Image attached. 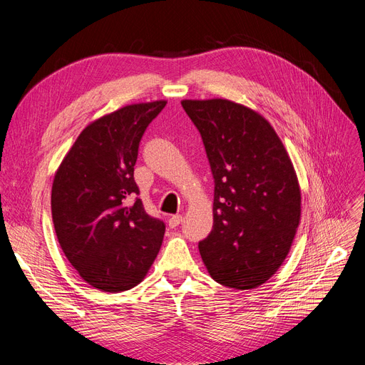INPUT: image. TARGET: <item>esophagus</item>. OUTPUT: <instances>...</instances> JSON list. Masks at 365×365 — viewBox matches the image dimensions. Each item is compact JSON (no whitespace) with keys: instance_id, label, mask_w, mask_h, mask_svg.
Masks as SVG:
<instances>
[{"instance_id":"esophagus-1","label":"esophagus","mask_w":365,"mask_h":365,"mask_svg":"<svg viewBox=\"0 0 365 365\" xmlns=\"http://www.w3.org/2000/svg\"><path fill=\"white\" fill-rule=\"evenodd\" d=\"M182 220H183V216H182V215L171 216V217L168 219V226H170V227H176V226H179V225L182 223Z\"/></svg>"}]
</instances>
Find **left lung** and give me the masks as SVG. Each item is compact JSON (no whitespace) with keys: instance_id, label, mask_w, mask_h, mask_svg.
I'll return each mask as SVG.
<instances>
[{"instance_id":"left-lung-1","label":"left lung","mask_w":365,"mask_h":365,"mask_svg":"<svg viewBox=\"0 0 365 365\" xmlns=\"http://www.w3.org/2000/svg\"><path fill=\"white\" fill-rule=\"evenodd\" d=\"M201 133L215 178L213 229L198 244L215 281L250 290L289 255L300 223L296 170L274 127L227 99L182 101Z\"/></svg>"}]
</instances>
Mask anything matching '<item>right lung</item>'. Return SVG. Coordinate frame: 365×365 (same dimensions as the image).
Wrapping results in <instances>:
<instances>
[{"label": "right lung", "instance_id": "right-lung-1", "mask_svg": "<svg viewBox=\"0 0 365 365\" xmlns=\"http://www.w3.org/2000/svg\"><path fill=\"white\" fill-rule=\"evenodd\" d=\"M165 101L133 103L90 123L57 168L51 215L62 250L94 289L120 293L143 281L155 260L165 225L136 198L139 142Z\"/></svg>", "mask_w": 365, "mask_h": 365}]
</instances>
